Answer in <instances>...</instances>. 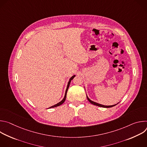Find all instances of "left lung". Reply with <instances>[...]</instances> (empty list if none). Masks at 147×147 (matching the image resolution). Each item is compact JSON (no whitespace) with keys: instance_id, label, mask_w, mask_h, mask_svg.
<instances>
[{"instance_id":"8db88e82","label":"left lung","mask_w":147,"mask_h":147,"mask_svg":"<svg viewBox=\"0 0 147 147\" xmlns=\"http://www.w3.org/2000/svg\"><path fill=\"white\" fill-rule=\"evenodd\" d=\"M84 89H85V87H84ZM86 90V89H85ZM87 99L88 100V101L91 103H92V105H96V106H98V107H102V108H111V107H114V106H115V105H116L117 104H118L119 102H118L117 103H116V104H115V105H102V104H99V103H96V102H94V101H92V100H91L88 97V96L87 95Z\"/></svg>"}]
</instances>
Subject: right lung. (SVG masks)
<instances>
[{
	"mask_svg": "<svg viewBox=\"0 0 147 147\" xmlns=\"http://www.w3.org/2000/svg\"><path fill=\"white\" fill-rule=\"evenodd\" d=\"M76 76V75H73L70 79H69V82H68V83H67V88H66V92H65V96H64V98H63V99L60 102H59V103H56V104H55V105H53V106H52V107H49V108H48V109H50V108H55V107H59V106H60V105H61V104H63V103L64 102H65V100H66V95H67V90H68V89H69V86H70V82H71V81L74 78V77Z\"/></svg>",
	"mask_w": 147,
	"mask_h": 147,
	"instance_id": "right-lung-1",
	"label": "right lung"
}]
</instances>
